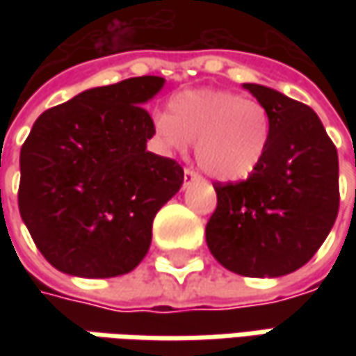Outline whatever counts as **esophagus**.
Wrapping results in <instances>:
<instances>
[{
    "instance_id": "1",
    "label": "esophagus",
    "mask_w": 356,
    "mask_h": 356,
    "mask_svg": "<svg viewBox=\"0 0 356 356\" xmlns=\"http://www.w3.org/2000/svg\"><path fill=\"white\" fill-rule=\"evenodd\" d=\"M198 178V172L194 170V168H184V184H190V182H194Z\"/></svg>"
}]
</instances>
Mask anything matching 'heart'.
Instances as JSON below:
<instances>
[{
	"label": "heart",
	"instance_id": "1",
	"mask_svg": "<svg viewBox=\"0 0 356 356\" xmlns=\"http://www.w3.org/2000/svg\"><path fill=\"white\" fill-rule=\"evenodd\" d=\"M158 136L172 150L196 143L200 168L216 180L236 182L252 176L271 140V115L255 99L227 90H184L158 115Z\"/></svg>",
	"mask_w": 356,
	"mask_h": 356
}]
</instances>
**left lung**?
<instances>
[{"instance_id": "8db88e82", "label": "left lung", "mask_w": 356, "mask_h": 356, "mask_svg": "<svg viewBox=\"0 0 356 356\" xmlns=\"http://www.w3.org/2000/svg\"><path fill=\"white\" fill-rule=\"evenodd\" d=\"M271 115L261 164L239 182H213L218 206L206 241L222 266L245 277H280L321 248L339 213V156L307 104L245 83Z\"/></svg>"}]
</instances>
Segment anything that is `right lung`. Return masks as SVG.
<instances>
[{
    "label": "right lung",
    "instance_id": "right-lung-1",
    "mask_svg": "<svg viewBox=\"0 0 356 356\" xmlns=\"http://www.w3.org/2000/svg\"><path fill=\"white\" fill-rule=\"evenodd\" d=\"M162 76L89 89L35 120L21 146L19 213L37 250L76 277H117L143 261L156 212L180 190L182 166L146 150L143 104Z\"/></svg>",
    "mask_w": 356,
    "mask_h": 356
}]
</instances>
